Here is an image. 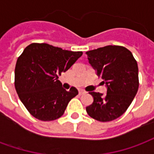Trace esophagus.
Here are the masks:
<instances>
[{
    "label": "esophagus",
    "instance_id": "esophagus-1",
    "mask_svg": "<svg viewBox=\"0 0 154 154\" xmlns=\"http://www.w3.org/2000/svg\"><path fill=\"white\" fill-rule=\"evenodd\" d=\"M85 93H86V91L84 90H79V95H83Z\"/></svg>",
    "mask_w": 154,
    "mask_h": 154
}]
</instances>
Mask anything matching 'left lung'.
Returning <instances> with one entry per match:
<instances>
[{
	"label": "left lung",
	"mask_w": 154,
	"mask_h": 154,
	"mask_svg": "<svg viewBox=\"0 0 154 154\" xmlns=\"http://www.w3.org/2000/svg\"><path fill=\"white\" fill-rule=\"evenodd\" d=\"M91 66L106 84V95L91 91L93 102L87 114L100 122L119 118L132 103L139 89V68L126 48L108 45L86 53Z\"/></svg>",
	"instance_id": "obj_1"
}]
</instances>
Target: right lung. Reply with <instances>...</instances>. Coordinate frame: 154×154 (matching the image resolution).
I'll return each instance as SVG.
<instances>
[{"label": "right lung", "instance_id": "1", "mask_svg": "<svg viewBox=\"0 0 154 154\" xmlns=\"http://www.w3.org/2000/svg\"><path fill=\"white\" fill-rule=\"evenodd\" d=\"M82 55L48 44H29L18 57L15 87L21 102L36 119L50 121L63 116L67 104L78 94L75 87L66 91L58 77Z\"/></svg>", "mask_w": 154, "mask_h": 154}]
</instances>
